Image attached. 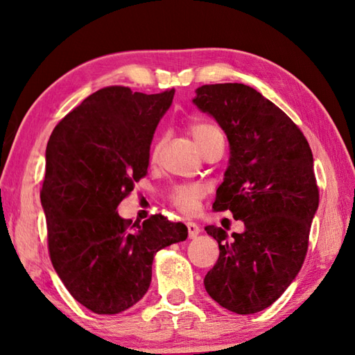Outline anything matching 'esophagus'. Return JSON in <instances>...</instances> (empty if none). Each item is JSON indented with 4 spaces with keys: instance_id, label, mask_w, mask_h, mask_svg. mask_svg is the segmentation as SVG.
<instances>
[{
    "instance_id": "34e87169",
    "label": "esophagus",
    "mask_w": 355,
    "mask_h": 355,
    "mask_svg": "<svg viewBox=\"0 0 355 355\" xmlns=\"http://www.w3.org/2000/svg\"><path fill=\"white\" fill-rule=\"evenodd\" d=\"M186 225H187V233H189V238H191V239L197 238V235L201 232L200 225L195 224V223H187Z\"/></svg>"
}]
</instances>
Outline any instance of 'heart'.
<instances>
[{"instance_id": "obj_1", "label": "heart", "mask_w": 355, "mask_h": 355, "mask_svg": "<svg viewBox=\"0 0 355 355\" xmlns=\"http://www.w3.org/2000/svg\"><path fill=\"white\" fill-rule=\"evenodd\" d=\"M187 131L192 135L195 145L198 146L200 150L206 149L215 141H223V132L216 125L206 122V120L193 119L187 123ZM160 149V140H155L150 150V157L155 158ZM202 197V189L193 184H182L175 186L171 192V200L180 212L183 214H192L197 209L198 201Z\"/></svg>"}]
</instances>
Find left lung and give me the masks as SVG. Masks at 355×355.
Listing matches in <instances>:
<instances>
[{
  "mask_svg": "<svg viewBox=\"0 0 355 355\" xmlns=\"http://www.w3.org/2000/svg\"><path fill=\"white\" fill-rule=\"evenodd\" d=\"M193 103L214 116L230 145L215 210H230L245 230L206 232L220 258L205 277L209 296L236 314L266 310L302 268L319 206L313 153L299 126L254 88L202 85Z\"/></svg>",
  "mask_w": 355,
  "mask_h": 355,
  "instance_id": "8db88e82",
  "label": "left lung"
}]
</instances>
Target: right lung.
<instances>
[{
  "label": "right lung",
  "instance_id": "add662e5",
  "mask_svg": "<svg viewBox=\"0 0 355 355\" xmlns=\"http://www.w3.org/2000/svg\"><path fill=\"white\" fill-rule=\"evenodd\" d=\"M173 93L105 87L70 111L47 143L41 202L49 254L65 288L96 314L137 304L154 254L187 238L183 223L162 214L132 224L116 210L148 173L150 141Z\"/></svg>",
  "mask_w": 355,
  "mask_h": 355
}]
</instances>
